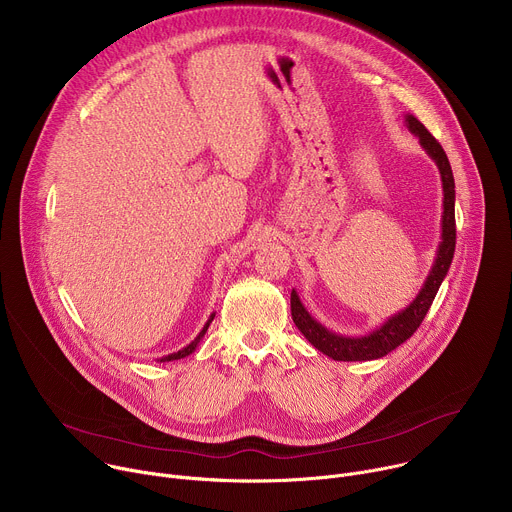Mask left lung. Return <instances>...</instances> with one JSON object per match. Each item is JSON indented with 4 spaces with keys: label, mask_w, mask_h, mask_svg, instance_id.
Here are the masks:
<instances>
[{
    "label": "left lung",
    "mask_w": 512,
    "mask_h": 512,
    "mask_svg": "<svg viewBox=\"0 0 512 512\" xmlns=\"http://www.w3.org/2000/svg\"><path fill=\"white\" fill-rule=\"evenodd\" d=\"M405 125L407 129L419 139V145L425 150V154L435 162L437 170H440L442 178V188H444V212H442V241L437 245L433 265L419 289V294L415 300L401 312L393 314L387 318L379 328L373 332L364 334V336H342L324 324H320L302 304L298 291L291 289V318H294V324L298 330L308 338L312 346H316L322 354L334 358V360H375L383 358L385 354L393 352L397 346H401L405 340L413 336V332L419 328L423 322L429 306L435 300L437 289H440L442 281L446 279L454 251H456V214H454V204H456V184H454V174L452 166L448 162L446 152L442 150V145L437 143V139L423 127L421 121L413 115H405Z\"/></svg>",
    "instance_id": "1"
}]
</instances>
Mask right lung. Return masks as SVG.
<instances>
[{"instance_id": "obj_1", "label": "right lung", "mask_w": 512, "mask_h": 512, "mask_svg": "<svg viewBox=\"0 0 512 512\" xmlns=\"http://www.w3.org/2000/svg\"><path fill=\"white\" fill-rule=\"evenodd\" d=\"M214 320V312L210 314V318L206 320V324H204V328L198 332V336L190 342V344H186L182 350H178V352H172V354H166V356H162V358H158V362H170V360H180V358H184V356H190L196 348H198V344H200V340L204 338V334H206V330H208V326H210V322Z\"/></svg>"}]
</instances>
